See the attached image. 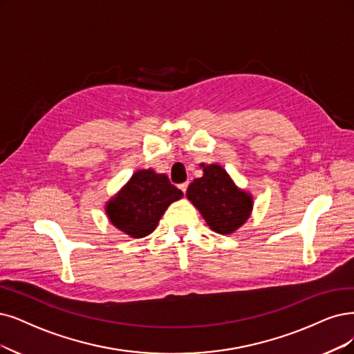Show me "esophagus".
<instances>
[{
	"mask_svg": "<svg viewBox=\"0 0 354 354\" xmlns=\"http://www.w3.org/2000/svg\"><path fill=\"white\" fill-rule=\"evenodd\" d=\"M179 189L182 191V192H184V195L187 194V189H188V182H184V184H180L179 185Z\"/></svg>",
	"mask_w": 354,
	"mask_h": 354,
	"instance_id": "1",
	"label": "esophagus"
}]
</instances>
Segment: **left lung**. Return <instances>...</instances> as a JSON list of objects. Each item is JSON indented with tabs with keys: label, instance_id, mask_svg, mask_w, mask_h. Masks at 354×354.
<instances>
[{
	"label": "left lung",
	"instance_id": "obj_1",
	"mask_svg": "<svg viewBox=\"0 0 354 354\" xmlns=\"http://www.w3.org/2000/svg\"><path fill=\"white\" fill-rule=\"evenodd\" d=\"M204 175L194 179L187 197L216 233L230 234L250 218L254 200L250 192L234 185L220 165H200Z\"/></svg>",
	"mask_w": 354,
	"mask_h": 354
}]
</instances>
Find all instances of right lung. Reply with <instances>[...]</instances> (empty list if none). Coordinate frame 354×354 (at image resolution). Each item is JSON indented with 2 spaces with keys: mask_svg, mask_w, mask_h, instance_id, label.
I'll list each match as a JSON object with an SVG mask.
<instances>
[{
  "mask_svg": "<svg viewBox=\"0 0 354 354\" xmlns=\"http://www.w3.org/2000/svg\"><path fill=\"white\" fill-rule=\"evenodd\" d=\"M182 195L165 174H156L153 169L137 170L108 201L106 214L111 223L128 236L144 238L156 229L166 208Z\"/></svg>",
  "mask_w": 354,
  "mask_h": 354,
  "instance_id": "1",
  "label": "right lung"
}]
</instances>
